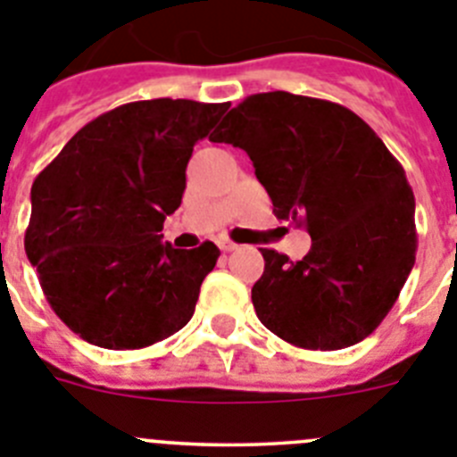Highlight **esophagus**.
<instances>
[{
  "label": "esophagus",
  "instance_id": "obj_1",
  "mask_svg": "<svg viewBox=\"0 0 457 457\" xmlns=\"http://www.w3.org/2000/svg\"><path fill=\"white\" fill-rule=\"evenodd\" d=\"M217 245H220L221 252H236V249H237L236 242H231L228 237H220V242H217Z\"/></svg>",
  "mask_w": 457,
  "mask_h": 457
}]
</instances>
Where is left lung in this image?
<instances>
[{
    "label": "left lung",
    "instance_id": "8db88e82",
    "mask_svg": "<svg viewBox=\"0 0 457 457\" xmlns=\"http://www.w3.org/2000/svg\"><path fill=\"white\" fill-rule=\"evenodd\" d=\"M210 141L247 153L274 215L311 236L302 261L261 249L258 320L304 350L373 334L417 258L414 194L385 141L348 107L288 91L245 98Z\"/></svg>",
    "mask_w": 457,
    "mask_h": 457
}]
</instances>
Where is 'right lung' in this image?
Listing matches in <instances>:
<instances>
[{
	"mask_svg": "<svg viewBox=\"0 0 457 457\" xmlns=\"http://www.w3.org/2000/svg\"><path fill=\"white\" fill-rule=\"evenodd\" d=\"M228 103L139 100L104 112L31 185L24 252L52 311L84 341L139 350L194 316L220 249H173L162 224L179 208L194 144Z\"/></svg>",
	"mask_w": 457,
	"mask_h": 457,
	"instance_id": "obj_1",
	"label": "right lung"
}]
</instances>
